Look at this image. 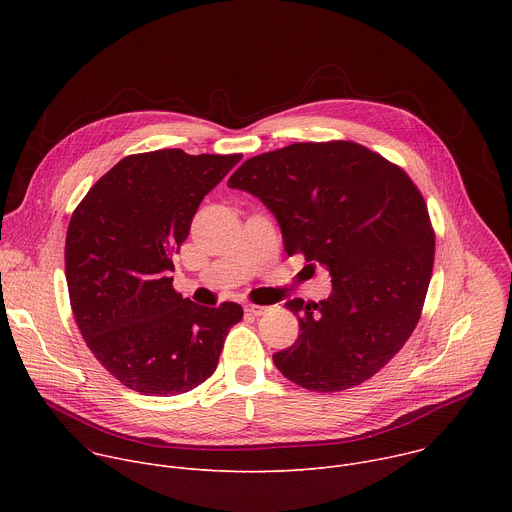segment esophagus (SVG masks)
Instances as JSON below:
<instances>
[{"label":"esophagus","mask_w":512,"mask_h":512,"mask_svg":"<svg viewBox=\"0 0 512 512\" xmlns=\"http://www.w3.org/2000/svg\"><path fill=\"white\" fill-rule=\"evenodd\" d=\"M245 312L251 314V316H265L269 312V308L267 306H257V304H247Z\"/></svg>","instance_id":"obj_1"}]
</instances>
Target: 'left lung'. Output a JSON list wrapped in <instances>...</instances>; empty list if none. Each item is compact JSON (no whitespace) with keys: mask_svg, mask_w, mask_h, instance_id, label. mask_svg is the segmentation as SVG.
<instances>
[{"mask_svg":"<svg viewBox=\"0 0 512 512\" xmlns=\"http://www.w3.org/2000/svg\"><path fill=\"white\" fill-rule=\"evenodd\" d=\"M229 188L273 212L287 255L332 277L320 304H285L300 336L273 354L279 373L318 393L371 379L415 330L431 279L435 237L415 184L364 145L326 141L255 156Z\"/></svg>","mask_w":512,"mask_h":512,"instance_id":"8db88e82","label":"left lung"}]
</instances>
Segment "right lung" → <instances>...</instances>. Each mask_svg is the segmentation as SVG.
<instances>
[{"mask_svg":"<svg viewBox=\"0 0 512 512\" xmlns=\"http://www.w3.org/2000/svg\"><path fill=\"white\" fill-rule=\"evenodd\" d=\"M158 150L123 158L70 216L64 263L72 314L125 387L170 397L204 383L243 308H206L172 287V257L202 198L239 162Z\"/></svg>","mask_w":512,"mask_h":512,"instance_id":"obj_1","label":"right lung"}]
</instances>
